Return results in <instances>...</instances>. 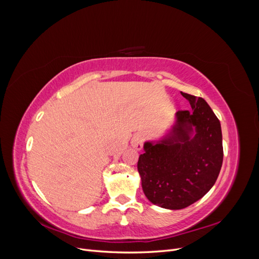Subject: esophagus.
Returning <instances> with one entry per match:
<instances>
[{
	"mask_svg": "<svg viewBox=\"0 0 259 259\" xmlns=\"http://www.w3.org/2000/svg\"><path fill=\"white\" fill-rule=\"evenodd\" d=\"M143 143H144V137L142 134H137L132 139V147L135 148L136 150H140L143 148Z\"/></svg>",
	"mask_w": 259,
	"mask_h": 259,
	"instance_id": "esophagus-1",
	"label": "esophagus"
}]
</instances>
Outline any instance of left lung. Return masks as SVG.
Segmentation results:
<instances>
[{"label":"left lung","mask_w":259,"mask_h":259,"mask_svg":"<svg viewBox=\"0 0 259 259\" xmlns=\"http://www.w3.org/2000/svg\"><path fill=\"white\" fill-rule=\"evenodd\" d=\"M180 93L191 110L176 112L166 136L146 142L137 163L147 199L167 209L185 208L204 197L216 182L224 158L217 116L203 98Z\"/></svg>","instance_id":"1"}]
</instances>
